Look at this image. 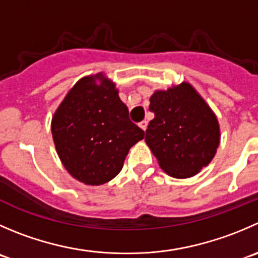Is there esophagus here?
I'll list each match as a JSON object with an SVG mask.
<instances>
[{"label": "esophagus", "instance_id": "obj_1", "mask_svg": "<svg viewBox=\"0 0 258 258\" xmlns=\"http://www.w3.org/2000/svg\"><path fill=\"white\" fill-rule=\"evenodd\" d=\"M139 126L141 127L142 130H144V131H146V128H147V121H141L139 123Z\"/></svg>", "mask_w": 258, "mask_h": 258}]
</instances>
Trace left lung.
<instances>
[{
  "label": "left lung",
  "instance_id": "1",
  "mask_svg": "<svg viewBox=\"0 0 258 258\" xmlns=\"http://www.w3.org/2000/svg\"><path fill=\"white\" fill-rule=\"evenodd\" d=\"M149 109L155 113L145 141L160 167L176 179H186L211 164L221 142L216 113L187 82L155 91Z\"/></svg>",
  "mask_w": 258,
  "mask_h": 258
}]
</instances>
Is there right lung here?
Instances as JSON below:
<instances>
[{
  "label": "right lung",
  "instance_id": "1",
  "mask_svg": "<svg viewBox=\"0 0 258 258\" xmlns=\"http://www.w3.org/2000/svg\"><path fill=\"white\" fill-rule=\"evenodd\" d=\"M51 134L67 171L97 186L117 176L145 132L130 119L116 83L101 72L72 87L52 116Z\"/></svg>",
  "mask_w": 258,
  "mask_h": 258
}]
</instances>
